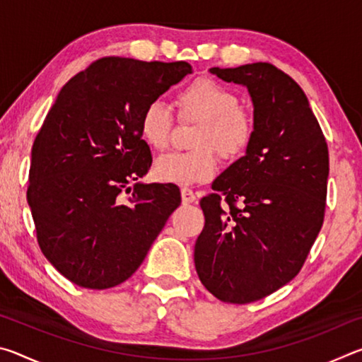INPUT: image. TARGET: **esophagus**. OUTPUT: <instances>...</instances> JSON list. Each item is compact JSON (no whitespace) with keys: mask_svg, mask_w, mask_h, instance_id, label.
Segmentation results:
<instances>
[{"mask_svg":"<svg viewBox=\"0 0 362 362\" xmlns=\"http://www.w3.org/2000/svg\"><path fill=\"white\" fill-rule=\"evenodd\" d=\"M180 194H182V203L183 204H192L196 201V194L189 188H182Z\"/></svg>","mask_w":362,"mask_h":362,"instance_id":"34e87169","label":"esophagus"}]
</instances>
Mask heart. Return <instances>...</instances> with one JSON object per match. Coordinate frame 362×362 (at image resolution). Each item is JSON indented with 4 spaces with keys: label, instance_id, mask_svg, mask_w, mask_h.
Returning <instances> with one entry per match:
<instances>
[{
    "label": "heart",
    "instance_id": "b5f03b06",
    "mask_svg": "<svg viewBox=\"0 0 362 362\" xmlns=\"http://www.w3.org/2000/svg\"><path fill=\"white\" fill-rule=\"evenodd\" d=\"M179 107L183 119L199 122L192 137L194 148L159 156L153 166L158 180L179 187L207 182L218 169L216 150L225 159H236L252 144V115L240 107L238 95L225 86L207 78L196 79L179 94ZM173 124L168 103L153 99L140 116V134L151 148L164 150L169 145Z\"/></svg>",
    "mask_w": 362,
    "mask_h": 362
}]
</instances>
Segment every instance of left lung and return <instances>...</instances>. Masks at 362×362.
Listing matches in <instances>:
<instances>
[{
    "instance_id": "1",
    "label": "left lung",
    "mask_w": 362,
    "mask_h": 362,
    "mask_svg": "<svg viewBox=\"0 0 362 362\" xmlns=\"http://www.w3.org/2000/svg\"><path fill=\"white\" fill-rule=\"evenodd\" d=\"M209 71L247 89L255 136L214 180L217 193L201 199L206 225L194 267L214 297L243 305L278 291L302 268L322 226L329 151L305 93L284 71L265 62Z\"/></svg>"
}]
</instances>
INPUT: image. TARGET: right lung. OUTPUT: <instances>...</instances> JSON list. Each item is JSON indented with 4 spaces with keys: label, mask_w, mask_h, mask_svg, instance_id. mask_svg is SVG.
<instances>
[{
    "label": "right lung",
    "mask_w": 362,
    "mask_h": 362,
    "mask_svg": "<svg viewBox=\"0 0 362 362\" xmlns=\"http://www.w3.org/2000/svg\"><path fill=\"white\" fill-rule=\"evenodd\" d=\"M192 71L188 62L105 57L73 76L49 110L32 148L27 201L42 254L76 286L124 283L180 206L173 183L139 180L151 166L140 116ZM132 180L124 204L119 193Z\"/></svg>",
    "instance_id": "1"
}]
</instances>
